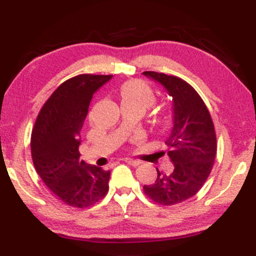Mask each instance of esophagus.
<instances>
[{"label": "esophagus", "mask_w": 256, "mask_h": 256, "mask_svg": "<svg viewBox=\"0 0 256 256\" xmlns=\"http://www.w3.org/2000/svg\"><path fill=\"white\" fill-rule=\"evenodd\" d=\"M125 162H126V164H128V165L134 166V167L140 166V164H142V162H140V161H138V160H134V158H126Z\"/></svg>", "instance_id": "obj_1"}]
</instances>
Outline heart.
I'll return each mask as SVG.
<instances>
[{
    "label": "heart",
    "instance_id": "1",
    "mask_svg": "<svg viewBox=\"0 0 256 256\" xmlns=\"http://www.w3.org/2000/svg\"><path fill=\"white\" fill-rule=\"evenodd\" d=\"M122 104H140L148 108L154 104V94L150 88L140 80H128L120 88Z\"/></svg>",
    "mask_w": 256,
    "mask_h": 256
}]
</instances>
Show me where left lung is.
<instances>
[{
  "mask_svg": "<svg viewBox=\"0 0 256 256\" xmlns=\"http://www.w3.org/2000/svg\"><path fill=\"white\" fill-rule=\"evenodd\" d=\"M143 74L160 84L172 100L173 125L165 143L174 166L170 174L156 168L155 183L143 189L156 204H180L201 189L212 170L216 154L212 118L198 94L183 79L152 71Z\"/></svg>",
  "mask_w": 256,
  "mask_h": 256,
  "instance_id": "obj_1",
  "label": "left lung"
}]
</instances>
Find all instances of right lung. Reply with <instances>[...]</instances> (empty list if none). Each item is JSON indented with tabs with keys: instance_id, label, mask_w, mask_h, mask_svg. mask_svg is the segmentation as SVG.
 Returning <instances> with one entry per match:
<instances>
[{
	"instance_id": "1",
	"label": "right lung",
	"mask_w": 256,
	"mask_h": 256,
	"mask_svg": "<svg viewBox=\"0 0 256 256\" xmlns=\"http://www.w3.org/2000/svg\"><path fill=\"white\" fill-rule=\"evenodd\" d=\"M113 76L79 74L64 82L38 114L31 134L34 168L66 204L85 208L104 198L110 171L79 160L80 131L94 94Z\"/></svg>"
}]
</instances>
